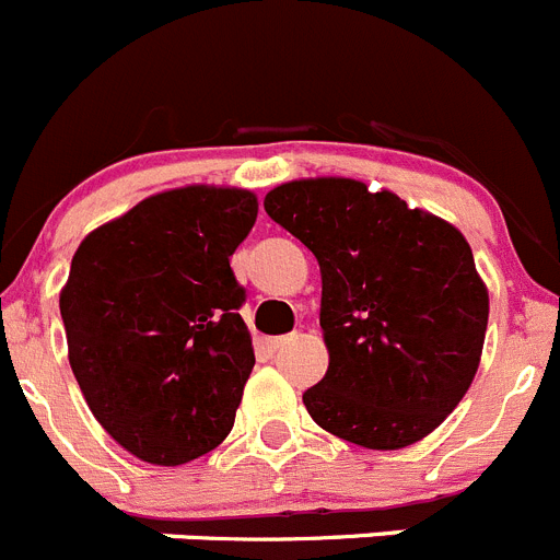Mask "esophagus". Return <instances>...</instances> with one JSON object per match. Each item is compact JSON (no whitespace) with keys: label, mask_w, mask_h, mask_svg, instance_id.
Instances as JSON below:
<instances>
[{"label":"esophagus","mask_w":560,"mask_h":560,"mask_svg":"<svg viewBox=\"0 0 560 560\" xmlns=\"http://www.w3.org/2000/svg\"><path fill=\"white\" fill-rule=\"evenodd\" d=\"M289 341V336H271V339H266V350L269 353H275V350H280Z\"/></svg>","instance_id":"esophagus-1"}]
</instances>
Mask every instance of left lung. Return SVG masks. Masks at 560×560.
Here are the masks:
<instances>
[{"instance_id": "1", "label": "left lung", "mask_w": 560, "mask_h": 560, "mask_svg": "<svg viewBox=\"0 0 560 560\" xmlns=\"http://www.w3.org/2000/svg\"><path fill=\"white\" fill-rule=\"evenodd\" d=\"M264 207L323 275L328 373L303 395L316 427L373 452L432 434L471 387L488 328L463 232L345 176L277 185Z\"/></svg>"}]
</instances>
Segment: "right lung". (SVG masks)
<instances>
[{
    "instance_id": "obj_1",
    "label": "right lung",
    "mask_w": 560,
    "mask_h": 560,
    "mask_svg": "<svg viewBox=\"0 0 560 560\" xmlns=\"http://www.w3.org/2000/svg\"><path fill=\"white\" fill-rule=\"evenodd\" d=\"M255 219L244 187H173L72 255L58 296L69 368L97 423L142 463H190L235 423L255 348L230 257Z\"/></svg>"
}]
</instances>
